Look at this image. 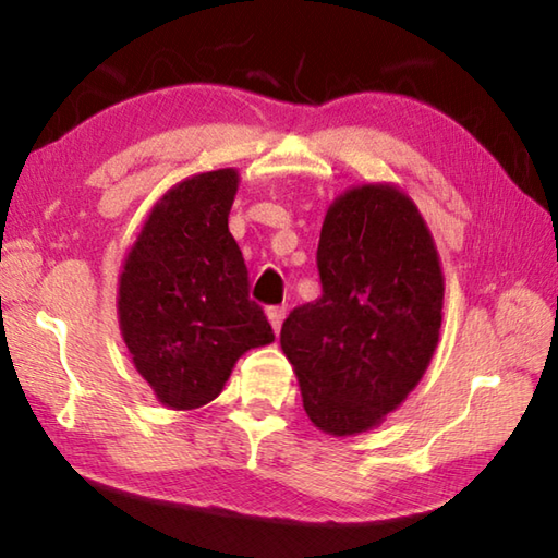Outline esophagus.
Returning a JSON list of instances; mask_svg holds the SVG:
<instances>
[{
  "label": "esophagus",
  "instance_id": "obj_1",
  "mask_svg": "<svg viewBox=\"0 0 558 558\" xmlns=\"http://www.w3.org/2000/svg\"><path fill=\"white\" fill-rule=\"evenodd\" d=\"M282 319H286V310H282V307H268V323H270L272 332H276V335L280 332Z\"/></svg>",
  "mask_w": 558,
  "mask_h": 558
}]
</instances>
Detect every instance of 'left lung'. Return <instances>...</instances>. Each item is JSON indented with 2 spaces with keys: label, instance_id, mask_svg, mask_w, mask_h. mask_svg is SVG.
Here are the masks:
<instances>
[{
  "label": "left lung",
  "instance_id": "1",
  "mask_svg": "<svg viewBox=\"0 0 558 558\" xmlns=\"http://www.w3.org/2000/svg\"><path fill=\"white\" fill-rule=\"evenodd\" d=\"M323 295L280 329L313 426L347 438L381 426L426 374L440 339L442 278L433 233L399 184L349 186L317 245Z\"/></svg>",
  "mask_w": 558,
  "mask_h": 558
}]
</instances>
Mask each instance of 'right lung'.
<instances>
[{"label":"right lung","mask_w":558,"mask_h":558,"mask_svg":"<svg viewBox=\"0 0 558 558\" xmlns=\"http://www.w3.org/2000/svg\"><path fill=\"white\" fill-rule=\"evenodd\" d=\"M239 182V169L223 167L167 189L122 260V342L155 399L172 411L214 401L235 362L276 339L248 300V270L229 231Z\"/></svg>","instance_id":"obj_1"}]
</instances>
